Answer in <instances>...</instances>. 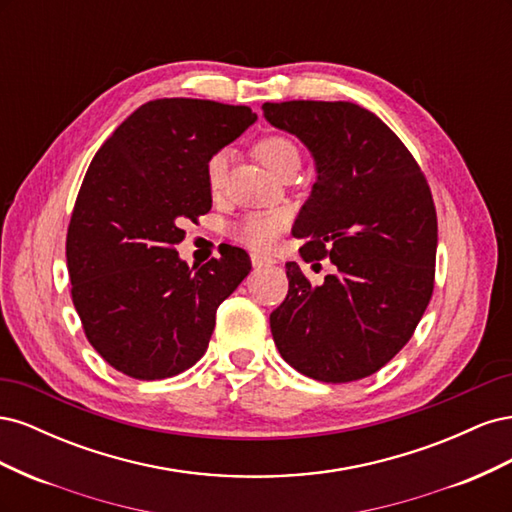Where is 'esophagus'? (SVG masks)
Listing matches in <instances>:
<instances>
[{
    "label": "esophagus",
    "mask_w": 512,
    "mask_h": 512,
    "mask_svg": "<svg viewBox=\"0 0 512 512\" xmlns=\"http://www.w3.org/2000/svg\"><path fill=\"white\" fill-rule=\"evenodd\" d=\"M252 265H254L256 269H262V267H271V265H275V260H273V258H267V256H258V254H254V256H252Z\"/></svg>",
    "instance_id": "obj_1"
}]
</instances>
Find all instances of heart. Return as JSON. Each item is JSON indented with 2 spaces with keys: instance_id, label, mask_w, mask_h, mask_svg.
I'll return each mask as SVG.
<instances>
[{
  "instance_id": "b5f03b06",
  "label": "heart",
  "mask_w": 512,
  "mask_h": 512,
  "mask_svg": "<svg viewBox=\"0 0 512 512\" xmlns=\"http://www.w3.org/2000/svg\"><path fill=\"white\" fill-rule=\"evenodd\" d=\"M254 156L275 175H282L288 166H299V147L286 134H267L256 141ZM228 175V153L215 151L205 164V179L209 190L218 194L224 190ZM288 226L284 211L245 213L230 226V237L254 252H269Z\"/></svg>"
}]
</instances>
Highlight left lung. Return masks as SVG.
I'll use <instances>...</instances> for the list:
<instances>
[{
    "label": "left lung",
    "mask_w": 512,
    "mask_h": 512,
    "mask_svg": "<svg viewBox=\"0 0 512 512\" xmlns=\"http://www.w3.org/2000/svg\"><path fill=\"white\" fill-rule=\"evenodd\" d=\"M267 121L314 153L318 179L292 235L305 262L335 273L312 286L286 262L288 294L271 312L273 342L303 376L376 374L414 335L436 282L438 215L425 173L386 123L352 102L262 104Z\"/></svg>",
    "instance_id": "1"
}]
</instances>
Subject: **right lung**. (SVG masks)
<instances>
[{
  "instance_id": "obj_1",
  "label": "right lung",
  "mask_w": 512,
  "mask_h": 512,
  "mask_svg": "<svg viewBox=\"0 0 512 512\" xmlns=\"http://www.w3.org/2000/svg\"><path fill=\"white\" fill-rule=\"evenodd\" d=\"M256 121L250 106L151 100L106 138L70 215L72 303L102 359L136 380H164L207 352L220 303L250 273L226 247L190 269L175 245L211 209L205 164Z\"/></svg>"
}]
</instances>
